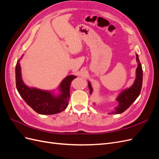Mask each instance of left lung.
<instances>
[{
	"mask_svg": "<svg viewBox=\"0 0 159 159\" xmlns=\"http://www.w3.org/2000/svg\"><path fill=\"white\" fill-rule=\"evenodd\" d=\"M136 59L138 63V66L136 70V79L131 88L124 90L120 93L119 97L117 98V101L119 102V105L115 108V110L111 113V114H119L124 112L131 106V105L140 95L143 84V70L141 64L139 60L138 54H136ZM88 86L91 94L92 93L93 89L91 88L90 82H89Z\"/></svg>",
	"mask_w": 159,
	"mask_h": 159,
	"instance_id": "1",
	"label": "left lung"
}]
</instances>
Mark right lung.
Here are the masks:
<instances>
[{
  "mask_svg": "<svg viewBox=\"0 0 159 159\" xmlns=\"http://www.w3.org/2000/svg\"><path fill=\"white\" fill-rule=\"evenodd\" d=\"M75 78V75L66 77L60 85L61 93L55 96L49 91L27 87L22 80L19 60L16 66V85L19 94L34 111L42 115L58 113L67 107L70 97V84Z\"/></svg>",
  "mask_w": 159,
  "mask_h": 159,
  "instance_id": "add662e5",
  "label": "right lung"
}]
</instances>
